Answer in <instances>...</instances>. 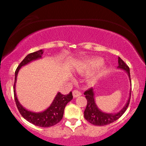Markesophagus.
<instances>
[{"mask_svg": "<svg viewBox=\"0 0 146 146\" xmlns=\"http://www.w3.org/2000/svg\"><path fill=\"white\" fill-rule=\"evenodd\" d=\"M80 95H81V92H80L79 91H78V90H73V96L74 98L80 96Z\"/></svg>", "mask_w": 146, "mask_h": 146, "instance_id": "esophagus-1", "label": "esophagus"}]
</instances>
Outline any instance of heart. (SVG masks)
Here are the masks:
<instances>
[{"mask_svg":"<svg viewBox=\"0 0 146 146\" xmlns=\"http://www.w3.org/2000/svg\"><path fill=\"white\" fill-rule=\"evenodd\" d=\"M102 63L103 60L99 57H92V58H88L80 63L79 67L78 68V71L80 73H85L97 67V68H96V69L90 75L89 78L90 81L95 82L107 71V68L104 66H99L102 64ZM98 66H99V67H98Z\"/></svg>","mask_w":146,"mask_h":146,"instance_id":"heart-1","label":"heart"}]
</instances>
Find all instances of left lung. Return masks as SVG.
<instances>
[{"mask_svg":"<svg viewBox=\"0 0 146 146\" xmlns=\"http://www.w3.org/2000/svg\"><path fill=\"white\" fill-rule=\"evenodd\" d=\"M118 64L119 65L117 66V68L124 70L127 73L131 83L130 70H129V66L123 62V61L120 57H119ZM131 88L130 90L129 97L126 104H124L123 108L121 109L120 111L116 113L104 112L98 108V105L95 102V91H94L93 88H90L88 90L85 91L84 92V95H85L88 103H87L86 108L84 111V117L88 121L95 126H105V125L110 124V123L115 121L116 120L121 117L122 114L125 112L129 106L131 98Z\"/></svg>","mask_w":146,"mask_h":146,"instance_id":"left-lung-1","label":"left lung"}]
</instances>
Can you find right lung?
I'll list each match as a JSON object with an SVG mask.
<instances>
[{"label":"right lung","mask_w":146,"mask_h":146,"mask_svg":"<svg viewBox=\"0 0 146 146\" xmlns=\"http://www.w3.org/2000/svg\"><path fill=\"white\" fill-rule=\"evenodd\" d=\"M43 53L44 51L42 49L31 53V54H28L27 56L23 59V61L20 63L17 68L16 69L15 73V83L14 87H13V90H14V97L16 105H17V109H18L21 115L27 121L30 122L31 123L35 125V126H40V127H50V126L56 124L62 119L65 107L69 102L71 101L73 99L72 92H70L67 95H62L59 92H57L56 95L55 96L54 100L50 104L49 107H47L44 111L35 112V111L27 110L20 104L18 99H17L15 91L17 74L20 71V68L23 66H26L27 64L31 63L32 61L42 58Z\"/></svg>","instance_id":"obj_1"}]
</instances>
